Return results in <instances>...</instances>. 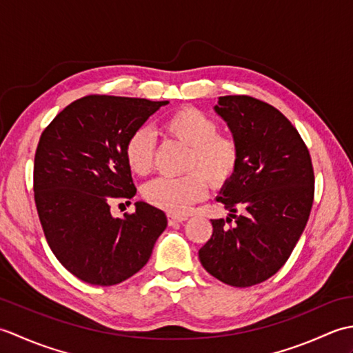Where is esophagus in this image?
<instances>
[{
  "mask_svg": "<svg viewBox=\"0 0 353 353\" xmlns=\"http://www.w3.org/2000/svg\"><path fill=\"white\" fill-rule=\"evenodd\" d=\"M186 219H188V216H186V215H172V214H170V215H168V223H170V226H172V224L182 223V221H185Z\"/></svg>",
  "mask_w": 353,
  "mask_h": 353,
  "instance_id": "34e87169",
  "label": "esophagus"
}]
</instances>
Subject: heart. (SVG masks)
Instances as JSON below:
<instances>
[{
  "label": "heart",
  "instance_id": "b5f03b06",
  "mask_svg": "<svg viewBox=\"0 0 353 353\" xmlns=\"http://www.w3.org/2000/svg\"><path fill=\"white\" fill-rule=\"evenodd\" d=\"M162 132L188 145L177 177H157L148 182L142 196L170 214H183L208 192V182L215 188L226 185L241 162V148L235 138L220 133L214 118L197 108L186 106L163 119ZM124 159L134 174L145 176L153 165V138L145 127H138L127 137Z\"/></svg>",
  "mask_w": 353,
  "mask_h": 353
}]
</instances>
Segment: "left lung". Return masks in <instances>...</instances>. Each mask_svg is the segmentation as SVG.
<instances>
[{
    "instance_id": "left-lung-1",
    "label": "left lung",
    "mask_w": 353,
    "mask_h": 353,
    "mask_svg": "<svg viewBox=\"0 0 353 353\" xmlns=\"http://www.w3.org/2000/svg\"><path fill=\"white\" fill-rule=\"evenodd\" d=\"M219 103L216 114L241 148L235 176L216 199L236 223L211 220L212 235L199 258L215 279L247 288L288 261L310 219L314 168L296 127L272 104L249 95H226Z\"/></svg>"
}]
</instances>
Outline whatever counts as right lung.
I'll return each instance as SVG.
<instances>
[{
	"instance_id": "add662e5",
	"label": "right lung",
	"mask_w": 353,
	"mask_h": 353,
	"mask_svg": "<svg viewBox=\"0 0 353 353\" xmlns=\"http://www.w3.org/2000/svg\"><path fill=\"white\" fill-rule=\"evenodd\" d=\"M167 103L86 95L41 134L33 167L37 215L54 256L80 281L109 287L129 279L167 228L163 211L144 201L124 219L110 214L112 200L137 194L123 152L127 137Z\"/></svg>"
}]
</instances>
